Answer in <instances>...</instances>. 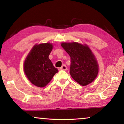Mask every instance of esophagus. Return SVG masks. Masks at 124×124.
<instances>
[{"instance_id": "esophagus-1", "label": "esophagus", "mask_w": 124, "mask_h": 124, "mask_svg": "<svg viewBox=\"0 0 124 124\" xmlns=\"http://www.w3.org/2000/svg\"><path fill=\"white\" fill-rule=\"evenodd\" d=\"M60 70H67V66L65 65H63L62 66V67L60 68Z\"/></svg>"}]
</instances>
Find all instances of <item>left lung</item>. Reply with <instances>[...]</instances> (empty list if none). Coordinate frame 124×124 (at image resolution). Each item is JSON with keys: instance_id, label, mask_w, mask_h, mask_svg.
I'll use <instances>...</instances> for the list:
<instances>
[{"instance_id": "1", "label": "left lung", "mask_w": 124, "mask_h": 124, "mask_svg": "<svg viewBox=\"0 0 124 124\" xmlns=\"http://www.w3.org/2000/svg\"><path fill=\"white\" fill-rule=\"evenodd\" d=\"M61 46L70 57L73 79L83 86L92 83L98 75V65L89 48L77 42L62 43Z\"/></svg>"}]
</instances>
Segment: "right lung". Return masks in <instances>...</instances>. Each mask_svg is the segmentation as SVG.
I'll return each mask as SVG.
<instances>
[{
	"mask_svg": "<svg viewBox=\"0 0 124 124\" xmlns=\"http://www.w3.org/2000/svg\"><path fill=\"white\" fill-rule=\"evenodd\" d=\"M52 48L50 43L35 45L25 61V73L37 87H45L58 72L48 58Z\"/></svg>",
	"mask_w": 124,
	"mask_h": 124,
	"instance_id": "add662e5",
	"label": "right lung"
}]
</instances>
